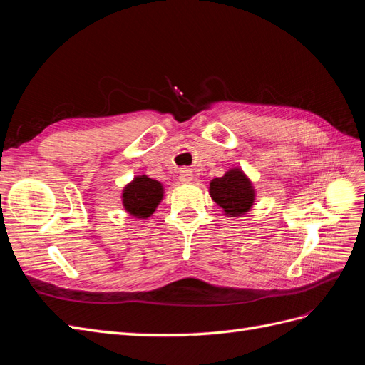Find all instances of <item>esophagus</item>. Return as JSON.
<instances>
[{
  "label": "esophagus",
  "mask_w": 365,
  "mask_h": 365,
  "mask_svg": "<svg viewBox=\"0 0 365 365\" xmlns=\"http://www.w3.org/2000/svg\"><path fill=\"white\" fill-rule=\"evenodd\" d=\"M180 180H181L182 182H189V181L192 180V172L187 170V169L180 170Z\"/></svg>",
  "instance_id": "esophagus-1"
}]
</instances>
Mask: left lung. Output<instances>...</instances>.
<instances>
[{
	"label": "left lung",
	"mask_w": 365,
	"mask_h": 365,
	"mask_svg": "<svg viewBox=\"0 0 365 365\" xmlns=\"http://www.w3.org/2000/svg\"><path fill=\"white\" fill-rule=\"evenodd\" d=\"M208 192L212 200L230 217L245 215L256 197L251 181L240 169H231L220 178L212 180Z\"/></svg>",
	"instance_id": "1"
}]
</instances>
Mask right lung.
Wrapping results in <instances>:
<instances>
[{
  "instance_id": "add662e5",
  "label": "right lung",
  "mask_w": 365,
  "mask_h": 365,
  "mask_svg": "<svg viewBox=\"0 0 365 365\" xmlns=\"http://www.w3.org/2000/svg\"><path fill=\"white\" fill-rule=\"evenodd\" d=\"M163 185L160 181L148 178L146 175L135 176L123 189V207L126 212L138 219L149 217L163 200Z\"/></svg>"
}]
</instances>
